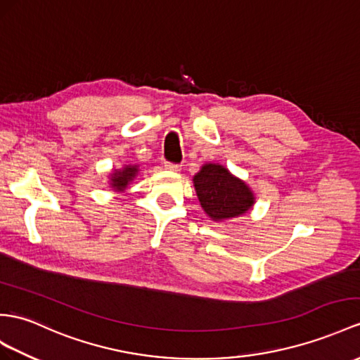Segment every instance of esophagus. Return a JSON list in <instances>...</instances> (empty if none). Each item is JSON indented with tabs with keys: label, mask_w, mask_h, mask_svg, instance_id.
Here are the masks:
<instances>
[{
	"label": "esophagus",
	"mask_w": 360,
	"mask_h": 360,
	"mask_svg": "<svg viewBox=\"0 0 360 360\" xmlns=\"http://www.w3.org/2000/svg\"><path fill=\"white\" fill-rule=\"evenodd\" d=\"M165 169H168V171H172V172H179L180 169H181V166L180 165H175V163H165Z\"/></svg>",
	"instance_id": "esophagus-1"
}]
</instances>
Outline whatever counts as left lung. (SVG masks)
<instances>
[{"instance_id": "1", "label": "left lung", "mask_w": 360, "mask_h": 360, "mask_svg": "<svg viewBox=\"0 0 360 360\" xmlns=\"http://www.w3.org/2000/svg\"><path fill=\"white\" fill-rule=\"evenodd\" d=\"M192 181L201 207L212 221L241 217L255 205V194L248 183L220 163H205Z\"/></svg>"}]
</instances>
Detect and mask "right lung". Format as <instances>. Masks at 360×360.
<instances>
[{
	"label": "right lung",
	"instance_id": "obj_1",
	"mask_svg": "<svg viewBox=\"0 0 360 360\" xmlns=\"http://www.w3.org/2000/svg\"><path fill=\"white\" fill-rule=\"evenodd\" d=\"M139 174V165H125L108 175V185L114 192H124Z\"/></svg>",
	"mask_w": 360,
	"mask_h": 360
}]
</instances>
